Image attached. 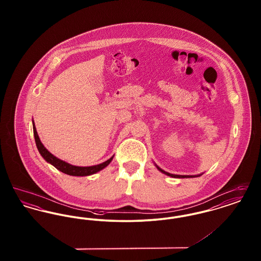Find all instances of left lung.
Segmentation results:
<instances>
[{
  "label": "left lung",
  "instance_id": "1",
  "mask_svg": "<svg viewBox=\"0 0 261 261\" xmlns=\"http://www.w3.org/2000/svg\"><path fill=\"white\" fill-rule=\"evenodd\" d=\"M158 167V169L160 170V171H162V173L166 174V175H168V176H171V177H174V178H189V177H195V176H185V175H174V174L168 173V172H165L164 170H162L161 169L159 166H156Z\"/></svg>",
  "mask_w": 261,
  "mask_h": 261
}]
</instances>
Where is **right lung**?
Wrapping results in <instances>:
<instances>
[{"label":"right lung","mask_w":261,"mask_h":261,"mask_svg":"<svg viewBox=\"0 0 261 261\" xmlns=\"http://www.w3.org/2000/svg\"><path fill=\"white\" fill-rule=\"evenodd\" d=\"M33 132H34V138H35V142H36V146H37L38 150L40 152V154L44 158V160H46V162H49L51 165H54L57 169H59L60 171H62L63 173L67 174V175H71V176H88V175H92V174L97 173L99 170L103 169L106 166H108L113 159V156L111 158L110 160H108L107 162H102L98 165H94V166H87V167H81V166H74L71 165L67 162L61 161L60 159L56 158L54 154H51L48 149H46L43 144L41 143L39 136H38L37 131H36V127L33 122Z\"/></svg>","instance_id":"right-lung-1"}]
</instances>
